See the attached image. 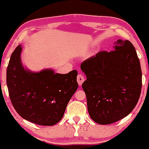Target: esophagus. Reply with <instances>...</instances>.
Wrapping results in <instances>:
<instances>
[{"instance_id": "1", "label": "esophagus", "mask_w": 149, "mask_h": 149, "mask_svg": "<svg viewBox=\"0 0 149 149\" xmlns=\"http://www.w3.org/2000/svg\"><path fill=\"white\" fill-rule=\"evenodd\" d=\"M77 82H78V84L79 85H81L83 84V83L84 82L85 78L81 74H79L78 76H77Z\"/></svg>"}]
</instances>
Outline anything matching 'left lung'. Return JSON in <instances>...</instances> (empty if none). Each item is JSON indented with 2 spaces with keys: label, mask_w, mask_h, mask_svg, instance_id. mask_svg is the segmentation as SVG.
<instances>
[{
  "label": "left lung",
  "mask_w": 149,
  "mask_h": 149,
  "mask_svg": "<svg viewBox=\"0 0 149 149\" xmlns=\"http://www.w3.org/2000/svg\"><path fill=\"white\" fill-rule=\"evenodd\" d=\"M113 50L100 52L81 65L87 77L82 85L93 121L108 125L127 116L137 104L142 88L140 60L129 40H117Z\"/></svg>",
  "instance_id": "obj_1"
}]
</instances>
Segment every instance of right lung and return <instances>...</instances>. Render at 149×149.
<instances>
[{
	"label": "right lung",
	"mask_w": 149,
	"mask_h": 149,
	"mask_svg": "<svg viewBox=\"0 0 149 149\" xmlns=\"http://www.w3.org/2000/svg\"><path fill=\"white\" fill-rule=\"evenodd\" d=\"M22 47L11 54L7 70V85L11 103L24 119L51 126L64 116L68 103L78 88L77 71L56 73L49 68L33 72L23 66Z\"/></svg>",
	"instance_id": "1"
}]
</instances>
